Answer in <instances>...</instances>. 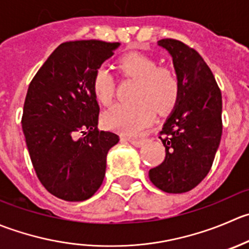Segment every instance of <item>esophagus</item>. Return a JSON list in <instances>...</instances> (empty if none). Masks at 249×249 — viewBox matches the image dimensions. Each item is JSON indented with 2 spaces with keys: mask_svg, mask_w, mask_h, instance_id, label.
<instances>
[{
  "mask_svg": "<svg viewBox=\"0 0 249 249\" xmlns=\"http://www.w3.org/2000/svg\"><path fill=\"white\" fill-rule=\"evenodd\" d=\"M127 141L135 147H142L147 142L146 140H137V139H127Z\"/></svg>",
  "mask_w": 249,
  "mask_h": 249,
  "instance_id": "esophagus-1",
  "label": "esophagus"
}]
</instances>
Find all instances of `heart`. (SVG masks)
I'll return each mask as SVG.
<instances>
[{
	"label": "heart",
	"instance_id": "heart-1",
	"mask_svg": "<svg viewBox=\"0 0 249 249\" xmlns=\"http://www.w3.org/2000/svg\"><path fill=\"white\" fill-rule=\"evenodd\" d=\"M118 68L125 76L139 80L134 103H117L103 115L109 129L127 135L139 134L156 115L170 112L178 103L181 81L171 68L159 67L156 59L141 53H129L119 59ZM92 90L98 102L108 106L114 97L115 85L109 71L101 67L96 71Z\"/></svg>",
	"mask_w": 249,
	"mask_h": 249
}]
</instances>
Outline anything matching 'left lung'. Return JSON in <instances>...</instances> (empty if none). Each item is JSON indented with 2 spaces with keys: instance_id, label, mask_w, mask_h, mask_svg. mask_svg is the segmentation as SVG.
I'll return each mask as SVG.
<instances>
[{
  "instance_id": "8db88e82",
  "label": "left lung",
  "mask_w": 249,
  "mask_h": 249,
  "mask_svg": "<svg viewBox=\"0 0 249 249\" xmlns=\"http://www.w3.org/2000/svg\"><path fill=\"white\" fill-rule=\"evenodd\" d=\"M158 46L173 58L181 92L160 132L165 159L148 175L161 191L183 194L211 170L223 132V101L213 73L197 51L174 38L159 40Z\"/></svg>"
}]
</instances>
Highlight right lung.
<instances>
[{"mask_svg":"<svg viewBox=\"0 0 249 249\" xmlns=\"http://www.w3.org/2000/svg\"><path fill=\"white\" fill-rule=\"evenodd\" d=\"M119 46L98 40L62 43L29 85L21 126L31 163L45 189L64 201L95 195L108 151L119 142L117 134L98 131L100 106L92 90L96 71Z\"/></svg>","mask_w":249,"mask_h":249,"instance_id":"right-lung-1","label":"right lung"}]
</instances>
